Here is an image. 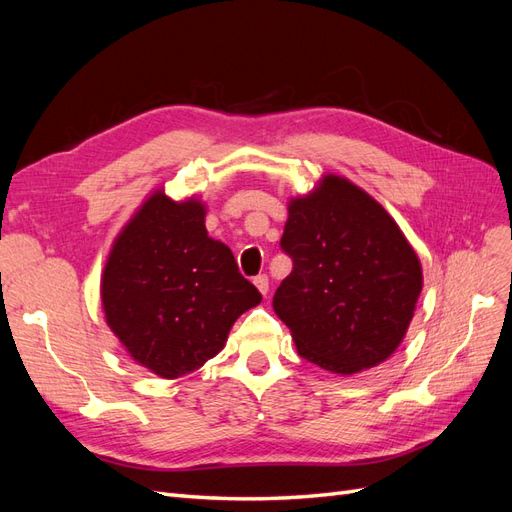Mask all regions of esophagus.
Here are the masks:
<instances>
[{
	"label": "esophagus",
	"mask_w": 512,
	"mask_h": 512,
	"mask_svg": "<svg viewBox=\"0 0 512 512\" xmlns=\"http://www.w3.org/2000/svg\"><path fill=\"white\" fill-rule=\"evenodd\" d=\"M254 284H256V288H258L262 294L269 292V277H267V275H256V277H254Z\"/></svg>",
	"instance_id": "34e87169"
}]
</instances>
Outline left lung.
<instances>
[{
  "instance_id": "1",
  "label": "left lung",
  "mask_w": 512,
  "mask_h": 512,
  "mask_svg": "<svg viewBox=\"0 0 512 512\" xmlns=\"http://www.w3.org/2000/svg\"><path fill=\"white\" fill-rule=\"evenodd\" d=\"M280 245L292 271L273 309L303 359L342 376L389 359L410 327L423 271L384 207L327 175L290 200Z\"/></svg>"
}]
</instances>
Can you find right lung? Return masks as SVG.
Masks as SVG:
<instances>
[{"mask_svg":"<svg viewBox=\"0 0 512 512\" xmlns=\"http://www.w3.org/2000/svg\"><path fill=\"white\" fill-rule=\"evenodd\" d=\"M205 205L153 192L123 226L102 273L108 327L132 359L179 378L218 354L235 320L262 301L228 245L205 228Z\"/></svg>","mask_w":512,"mask_h":512,"instance_id":"1","label":"right lung"}]
</instances>
